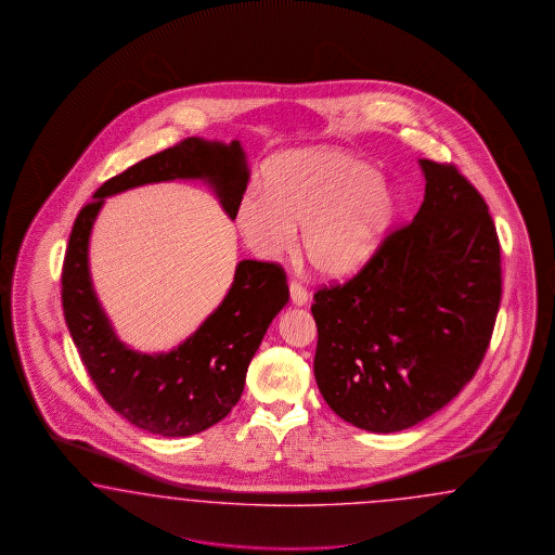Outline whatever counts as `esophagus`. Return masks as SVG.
<instances>
[{
	"mask_svg": "<svg viewBox=\"0 0 555 555\" xmlns=\"http://www.w3.org/2000/svg\"><path fill=\"white\" fill-rule=\"evenodd\" d=\"M288 291H291V301L295 302V305H307L309 301V293H307V288L299 283V281H291L288 283Z\"/></svg>",
	"mask_w": 555,
	"mask_h": 555,
	"instance_id": "1",
	"label": "esophagus"
}]
</instances>
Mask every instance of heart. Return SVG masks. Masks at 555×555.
Listing matches in <instances>:
<instances>
[{"mask_svg": "<svg viewBox=\"0 0 555 555\" xmlns=\"http://www.w3.org/2000/svg\"><path fill=\"white\" fill-rule=\"evenodd\" d=\"M267 186L246 189L235 221L246 246L276 258L297 244L313 269L341 279L362 269L399 214V195L374 168L339 151H295L267 170Z\"/></svg>", "mask_w": 555, "mask_h": 555, "instance_id": "heart-1", "label": "heart"}]
</instances>
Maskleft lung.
Masks as SVG:
<instances>
[{"instance_id":"left-lung-1","label":"left lung","mask_w":555,"mask_h":555,"mask_svg":"<svg viewBox=\"0 0 555 555\" xmlns=\"http://www.w3.org/2000/svg\"><path fill=\"white\" fill-rule=\"evenodd\" d=\"M420 165L417 216L350 281L321 286L311 305L321 395L341 420L374 434L417 425L470 383L503 293L487 202L454 165Z\"/></svg>"}]
</instances>
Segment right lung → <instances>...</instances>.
<instances>
[{"mask_svg": "<svg viewBox=\"0 0 555 555\" xmlns=\"http://www.w3.org/2000/svg\"><path fill=\"white\" fill-rule=\"evenodd\" d=\"M175 179H205L234 219L250 175L237 140L185 138L112 177L73 223L61 297L70 337L105 403L149 434L185 437L216 425L240 401L250 360L288 301V285L276 262L242 260L225 299L179 348L151 356L124 346L91 285V228L105 197Z\"/></svg>", "mask_w": 555, "mask_h": 555, "instance_id": "right-lung-1", "label": "right lung"}]
</instances>
